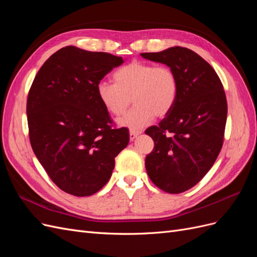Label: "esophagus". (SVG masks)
Segmentation results:
<instances>
[{
    "instance_id": "obj_1",
    "label": "esophagus",
    "mask_w": 257,
    "mask_h": 257,
    "mask_svg": "<svg viewBox=\"0 0 257 257\" xmlns=\"http://www.w3.org/2000/svg\"><path fill=\"white\" fill-rule=\"evenodd\" d=\"M139 134H142L141 131L131 130V131H130V139H131V141H134V139H135Z\"/></svg>"
}]
</instances>
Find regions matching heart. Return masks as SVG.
Masks as SVG:
<instances>
[{
	"label": "heart",
	"instance_id": "obj_1",
	"mask_svg": "<svg viewBox=\"0 0 257 257\" xmlns=\"http://www.w3.org/2000/svg\"><path fill=\"white\" fill-rule=\"evenodd\" d=\"M112 79L113 83H97V97L106 111L114 116L126 111L132 98L135 106L119 123L134 131L145 127L154 116L167 115L177 102L178 75L168 66L133 61L116 69Z\"/></svg>",
	"mask_w": 257,
	"mask_h": 257
}]
</instances>
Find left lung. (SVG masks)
<instances>
[{"label": "left lung", "mask_w": 257, "mask_h": 257, "mask_svg": "<svg viewBox=\"0 0 257 257\" xmlns=\"http://www.w3.org/2000/svg\"><path fill=\"white\" fill-rule=\"evenodd\" d=\"M142 57L166 64L178 75L177 102L159 125L145 133L154 148L146 157L151 181L170 194L197 184L212 167L224 141L227 102L223 84L212 66L196 52L172 47Z\"/></svg>", "instance_id": "8db88e82"}]
</instances>
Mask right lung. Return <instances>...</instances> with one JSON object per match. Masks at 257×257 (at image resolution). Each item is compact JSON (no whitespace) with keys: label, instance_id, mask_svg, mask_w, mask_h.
Returning <instances> with one entry per match:
<instances>
[{"label":"right lung","instance_id":"obj_1","mask_svg":"<svg viewBox=\"0 0 257 257\" xmlns=\"http://www.w3.org/2000/svg\"><path fill=\"white\" fill-rule=\"evenodd\" d=\"M121 57L67 46L36 74L27 100L32 149L53 183L71 195L90 196L109 180L114 158L130 142L112 120L96 85Z\"/></svg>","mask_w":257,"mask_h":257}]
</instances>
